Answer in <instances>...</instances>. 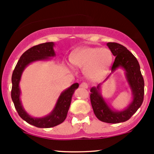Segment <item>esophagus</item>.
<instances>
[{
    "label": "esophagus",
    "mask_w": 154,
    "mask_h": 154,
    "mask_svg": "<svg viewBox=\"0 0 154 154\" xmlns=\"http://www.w3.org/2000/svg\"><path fill=\"white\" fill-rule=\"evenodd\" d=\"M80 87L83 88H88V85L86 82H82V83L80 84Z\"/></svg>",
    "instance_id": "esophagus-1"
}]
</instances>
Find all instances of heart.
Masks as SVG:
<instances>
[{"label": "heart", "instance_id": "obj_1", "mask_svg": "<svg viewBox=\"0 0 154 154\" xmlns=\"http://www.w3.org/2000/svg\"><path fill=\"white\" fill-rule=\"evenodd\" d=\"M74 66L85 69V75L92 80L102 79L112 62V52L107 48L82 47L75 50L70 56Z\"/></svg>", "mask_w": 154, "mask_h": 154}]
</instances>
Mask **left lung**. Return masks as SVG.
<instances>
[{
  "label": "left lung",
  "instance_id": "1",
  "mask_svg": "<svg viewBox=\"0 0 154 154\" xmlns=\"http://www.w3.org/2000/svg\"><path fill=\"white\" fill-rule=\"evenodd\" d=\"M107 47L116 57L111 69V74L105 79L108 80L112 73L118 69L125 72L131 94L132 101L122 110H117L107 104L101 94V85L92 87L91 89V102L96 118L108 124H118L128 121L142 105L144 97V80L140 72V64L132 53L123 45L115 42H108Z\"/></svg>",
  "mask_w": 154,
  "mask_h": 154
}]
</instances>
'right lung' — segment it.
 Masks as SVG:
<instances>
[{"mask_svg":"<svg viewBox=\"0 0 154 154\" xmlns=\"http://www.w3.org/2000/svg\"><path fill=\"white\" fill-rule=\"evenodd\" d=\"M54 46V42H46L28 49L20 58L11 77V99L14 102L15 109L24 121L38 128L54 127L63 122L66 118L74 91L79 87V84L77 82L64 90L59 96L51 112L45 117H33L25 111L20 100L21 91L20 88V82L23 71L31 63L40 60H47L50 58L55 57Z\"/></svg>","mask_w":154,"mask_h":154,"instance_id":"obj_1","label":"right lung"}]
</instances>
